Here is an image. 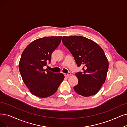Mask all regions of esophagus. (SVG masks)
I'll use <instances>...</instances> for the list:
<instances>
[{"instance_id":"esophagus-1","label":"esophagus","mask_w":127,"mask_h":127,"mask_svg":"<svg viewBox=\"0 0 127 127\" xmlns=\"http://www.w3.org/2000/svg\"><path fill=\"white\" fill-rule=\"evenodd\" d=\"M64 75L65 77H69V76L71 75V73L70 72H68V73H64Z\"/></svg>"}]
</instances>
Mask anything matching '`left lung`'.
<instances>
[{
    "label": "left lung",
    "mask_w": 127,
    "mask_h": 127,
    "mask_svg": "<svg viewBox=\"0 0 127 127\" xmlns=\"http://www.w3.org/2000/svg\"><path fill=\"white\" fill-rule=\"evenodd\" d=\"M63 43L73 55L78 67L83 72L75 74L78 84L74 91L84 97L97 93L107 77L108 61L103 49L93 40L81 36H63Z\"/></svg>",
    "instance_id": "obj_1"
}]
</instances>
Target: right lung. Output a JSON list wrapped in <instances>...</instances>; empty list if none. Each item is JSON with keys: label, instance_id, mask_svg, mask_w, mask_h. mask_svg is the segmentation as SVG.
<instances>
[{"label": "right lung", "instance_id": "obj_1", "mask_svg": "<svg viewBox=\"0 0 127 127\" xmlns=\"http://www.w3.org/2000/svg\"><path fill=\"white\" fill-rule=\"evenodd\" d=\"M62 36L43 37L26 47L20 60L19 69L24 83L37 97H48L54 94L64 80L62 73L44 70L50 62L51 55L61 42Z\"/></svg>", "mask_w": 127, "mask_h": 127}]
</instances>
